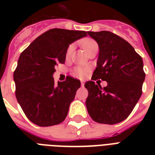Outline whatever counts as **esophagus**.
I'll list each match as a JSON object with an SVG mask.
<instances>
[{
	"label": "esophagus",
	"mask_w": 155,
	"mask_h": 155,
	"mask_svg": "<svg viewBox=\"0 0 155 155\" xmlns=\"http://www.w3.org/2000/svg\"><path fill=\"white\" fill-rule=\"evenodd\" d=\"M81 86H82V87L84 86V81H81Z\"/></svg>",
	"instance_id": "esophagus-1"
}]
</instances>
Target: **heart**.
<instances>
[{
    "mask_svg": "<svg viewBox=\"0 0 155 155\" xmlns=\"http://www.w3.org/2000/svg\"><path fill=\"white\" fill-rule=\"evenodd\" d=\"M82 47L84 48L86 53L89 51L90 50H92V48H94V47H98V45H97V42L95 41V40L92 39V38H86L82 42ZM73 50V46L72 45H71L70 47H68V51H67V54L69 55L71 51H72ZM86 68H75V74L78 76H80V77H83L84 75H85V73H86Z\"/></svg>",
    "mask_w": 155,
    "mask_h": 155,
    "instance_id": "obj_1",
    "label": "heart"
}]
</instances>
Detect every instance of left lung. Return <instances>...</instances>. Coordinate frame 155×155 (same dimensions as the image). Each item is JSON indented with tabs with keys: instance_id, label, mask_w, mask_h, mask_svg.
Listing matches in <instances>:
<instances>
[{
	"instance_id": "1",
	"label": "left lung",
	"mask_w": 155,
	"mask_h": 155,
	"mask_svg": "<svg viewBox=\"0 0 155 155\" xmlns=\"http://www.w3.org/2000/svg\"><path fill=\"white\" fill-rule=\"evenodd\" d=\"M87 35L99 46L92 81L84 84L88 91L87 113L98 123L117 124L128 117L142 96L146 76L143 61L129 42L113 33L88 31ZM97 79L108 85L102 89L94 84Z\"/></svg>"
}]
</instances>
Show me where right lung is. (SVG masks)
Returning <instances> with one entry per match:
<instances>
[{
  "label": "right lung",
  "instance_id": "obj_1",
  "mask_svg": "<svg viewBox=\"0 0 155 155\" xmlns=\"http://www.w3.org/2000/svg\"><path fill=\"white\" fill-rule=\"evenodd\" d=\"M86 36L87 33L81 30L52 29L38 36L21 54L13 73L16 97L35 125L47 127L65 120L80 81L68 76L55 85L54 67L57 63H65L69 45Z\"/></svg>",
  "mask_w": 155,
  "mask_h": 155
}]
</instances>
